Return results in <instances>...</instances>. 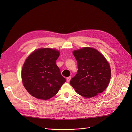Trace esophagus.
<instances>
[{"instance_id":"34e87169","label":"esophagus","mask_w":132,"mask_h":132,"mask_svg":"<svg viewBox=\"0 0 132 132\" xmlns=\"http://www.w3.org/2000/svg\"><path fill=\"white\" fill-rule=\"evenodd\" d=\"M71 77H69L66 78V80H67V82H70V80H71Z\"/></svg>"}]
</instances>
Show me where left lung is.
Here are the masks:
<instances>
[{
    "label": "left lung",
    "instance_id": "8db88e82",
    "mask_svg": "<svg viewBox=\"0 0 132 132\" xmlns=\"http://www.w3.org/2000/svg\"><path fill=\"white\" fill-rule=\"evenodd\" d=\"M78 62V73L70 81L75 92L82 97L91 98L108 87L111 76L110 65L96 48L84 47L73 51Z\"/></svg>",
    "mask_w": 132,
    "mask_h": 132
}]
</instances>
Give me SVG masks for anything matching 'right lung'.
I'll return each mask as SVG.
<instances>
[{
  "label": "right lung",
  "mask_w": 132,
  "mask_h": 132,
  "mask_svg": "<svg viewBox=\"0 0 132 132\" xmlns=\"http://www.w3.org/2000/svg\"><path fill=\"white\" fill-rule=\"evenodd\" d=\"M59 55L58 50L42 47L34 50L26 59L22 68V81L27 91L34 97L50 99L66 82L55 64Z\"/></svg>",
  "instance_id": "add662e5"
}]
</instances>
